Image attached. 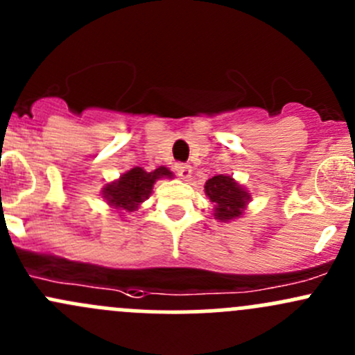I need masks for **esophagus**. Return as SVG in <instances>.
<instances>
[{
	"instance_id": "esophagus-1",
	"label": "esophagus",
	"mask_w": 355,
	"mask_h": 355,
	"mask_svg": "<svg viewBox=\"0 0 355 355\" xmlns=\"http://www.w3.org/2000/svg\"><path fill=\"white\" fill-rule=\"evenodd\" d=\"M175 171H177V175L180 178H189L192 173V166L187 163H177L175 164Z\"/></svg>"
}]
</instances>
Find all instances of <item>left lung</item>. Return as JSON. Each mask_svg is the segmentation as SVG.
Returning <instances> with one entry per match:
<instances>
[{"mask_svg":"<svg viewBox=\"0 0 355 355\" xmlns=\"http://www.w3.org/2000/svg\"><path fill=\"white\" fill-rule=\"evenodd\" d=\"M206 196L214 204V218L221 221L239 218L244 211L249 194L232 177L216 175L204 185Z\"/></svg>","mask_w":355,"mask_h":355,"instance_id":"obj_1","label":"left lung"}]
</instances>
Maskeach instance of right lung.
Segmentation results:
<instances>
[{"instance_id": "add662e5", "label": "right lung", "mask_w": 355, "mask_h": 355, "mask_svg": "<svg viewBox=\"0 0 355 355\" xmlns=\"http://www.w3.org/2000/svg\"><path fill=\"white\" fill-rule=\"evenodd\" d=\"M163 177H171V171L164 166L156 168L151 173L139 166L132 168L130 171L121 175L120 180L106 185L103 194L111 206L116 209H125L128 213L149 198L155 182Z\"/></svg>"}]
</instances>
